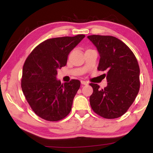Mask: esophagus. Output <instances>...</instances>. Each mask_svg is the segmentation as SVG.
Segmentation results:
<instances>
[{
    "label": "esophagus",
    "mask_w": 153,
    "mask_h": 153,
    "mask_svg": "<svg viewBox=\"0 0 153 153\" xmlns=\"http://www.w3.org/2000/svg\"><path fill=\"white\" fill-rule=\"evenodd\" d=\"M81 84H82V85H88V82L85 81V80H81Z\"/></svg>",
    "instance_id": "obj_1"
}]
</instances>
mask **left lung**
Instances as JSON below:
<instances>
[{
  "label": "left lung",
  "instance_id": "left-lung-1",
  "mask_svg": "<svg viewBox=\"0 0 153 153\" xmlns=\"http://www.w3.org/2000/svg\"><path fill=\"white\" fill-rule=\"evenodd\" d=\"M88 38L99 52L98 70L106 72L108 82L103 89L98 84H90L94 90L91 106L103 118H118L127 112L140 90L137 60L130 49L114 36L91 35Z\"/></svg>",
  "mask_w": 153,
  "mask_h": 153
}]
</instances>
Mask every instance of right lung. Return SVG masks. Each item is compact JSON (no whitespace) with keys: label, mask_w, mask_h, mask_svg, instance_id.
Instances as JSON below:
<instances>
[{"label":"right lung","mask_w":153,"mask_h":153,"mask_svg":"<svg viewBox=\"0 0 153 153\" xmlns=\"http://www.w3.org/2000/svg\"><path fill=\"white\" fill-rule=\"evenodd\" d=\"M85 35L45 40L35 47L24 62L22 88L34 113L47 121L56 122L71 112L80 82L72 80L61 84L57 70L66 65L70 52Z\"/></svg>","instance_id":"1"}]
</instances>
